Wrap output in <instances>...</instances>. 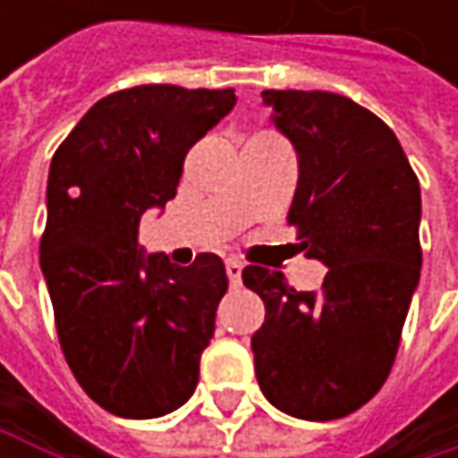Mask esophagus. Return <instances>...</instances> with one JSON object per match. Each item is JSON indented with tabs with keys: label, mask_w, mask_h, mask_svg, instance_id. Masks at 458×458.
<instances>
[{
	"label": "esophagus",
	"mask_w": 458,
	"mask_h": 458,
	"mask_svg": "<svg viewBox=\"0 0 458 458\" xmlns=\"http://www.w3.org/2000/svg\"><path fill=\"white\" fill-rule=\"evenodd\" d=\"M241 270H243V265L238 259H228L225 262V273H228L230 286H238L241 284Z\"/></svg>",
	"instance_id": "34e87169"
}]
</instances>
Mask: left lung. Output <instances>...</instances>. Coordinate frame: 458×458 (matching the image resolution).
Wrapping results in <instances>:
<instances>
[{
    "label": "left lung",
    "instance_id": "1",
    "mask_svg": "<svg viewBox=\"0 0 458 458\" xmlns=\"http://www.w3.org/2000/svg\"><path fill=\"white\" fill-rule=\"evenodd\" d=\"M273 124L297 150L289 225L328 273L297 292L284 273L243 267L265 302L251 336L262 395L310 421L342 419L385 385L421 270V196L395 132L334 92L265 89Z\"/></svg>",
    "mask_w": 458,
    "mask_h": 458
}]
</instances>
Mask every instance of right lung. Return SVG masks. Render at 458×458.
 Returning a JSON list of instances; mask_svg holds the SVG:
<instances>
[{
	"label": "right lung",
	"mask_w": 458,
	"mask_h": 458,
	"mask_svg": "<svg viewBox=\"0 0 458 458\" xmlns=\"http://www.w3.org/2000/svg\"><path fill=\"white\" fill-rule=\"evenodd\" d=\"M233 106V89H122L52 156L39 262L57 339L81 390L116 416H164L199 385L225 265L209 251L188 267L145 257L138 228L142 212L174 199L185 153Z\"/></svg>",
	"instance_id": "obj_1"
}]
</instances>
